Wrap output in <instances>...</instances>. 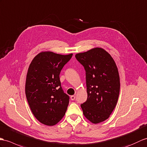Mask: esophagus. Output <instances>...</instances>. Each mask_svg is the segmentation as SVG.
<instances>
[{"label": "esophagus", "instance_id": "obj_1", "mask_svg": "<svg viewBox=\"0 0 147 147\" xmlns=\"http://www.w3.org/2000/svg\"><path fill=\"white\" fill-rule=\"evenodd\" d=\"M71 100L72 101H74L75 100V96H71Z\"/></svg>", "mask_w": 147, "mask_h": 147}]
</instances>
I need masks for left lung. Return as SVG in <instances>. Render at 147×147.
<instances>
[{"label": "left lung", "mask_w": 147, "mask_h": 147, "mask_svg": "<svg viewBox=\"0 0 147 147\" xmlns=\"http://www.w3.org/2000/svg\"><path fill=\"white\" fill-rule=\"evenodd\" d=\"M86 71L87 100L81 105L83 115L94 124L110 117L117 105L120 82L114 59L107 51L95 47L75 55Z\"/></svg>", "instance_id": "8db88e82"}]
</instances>
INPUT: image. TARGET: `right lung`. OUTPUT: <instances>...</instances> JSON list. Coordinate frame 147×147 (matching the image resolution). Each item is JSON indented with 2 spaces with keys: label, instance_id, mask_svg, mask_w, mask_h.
<instances>
[{
  "label": "right lung",
  "instance_id": "1",
  "mask_svg": "<svg viewBox=\"0 0 147 147\" xmlns=\"http://www.w3.org/2000/svg\"><path fill=\"white\" fill-rule=\"evenodd\" d=\"M72 56L45 51L30 64L25 86L27 100L34 116L44 125H56L65 115L69 96L64 93L59 74Z\"/></svg>",
  "mask_w": 147,
  "mask_h": 147
}]
</instances>
